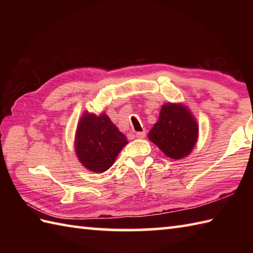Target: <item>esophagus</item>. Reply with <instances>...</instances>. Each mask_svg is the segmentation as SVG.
<instances>
[{
    "label": "esophagus",
    "mask_w": 253,
    "mask_h": 253,
    "mask_svg": "<svg viewBox=\"0 0 253 253\" xmlns=\"http://www.w3.org/2000/svg\"><path fill=\"white\" fill-rule=\"evenodd\" d=\"M136 137L138 138V139H143L144 137H146V131H139V132H137L136 133Z\"/></svg>",
    "instance_id": "esophagus-1"
}]
</instances>
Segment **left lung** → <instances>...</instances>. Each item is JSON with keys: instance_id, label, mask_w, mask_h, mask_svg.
<instances>
[{"instance_id": "8db88e82", "label": "left lung", "mask_w": 253, "mask_h": 253, "mask_svg": "<svg viewBox=\"0 0 253 253\" xmlns=\"http://www.w3.org/2000/svg\"><path fill=\"white\" fill-rule=\"evenodd\" d=\"M198 132L196 118L185 105L166 103L148 137L169 158L180 160L192 151Z\"/></svg>"}]
</instances>
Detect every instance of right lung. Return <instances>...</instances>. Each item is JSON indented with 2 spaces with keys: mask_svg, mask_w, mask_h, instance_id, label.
Segmentation results:
<instances>
[{
  "mask_svg": "<svg viewBox=\"0 0 253 253\" xmlns=\"http://www.w3.org/2000/svg\"><path fill=\"white\" fill-rule=\"evenodd\" d=\"M127 143L125 135L105 113L95 115L85 112L80 118L75 136V151L87 169L95 173L107 170Z\"/></svg>",
  "mask_w": 253,
  "mask_h": 253,
  "instance_id": "obj_1",
  "label": "right lung"
}]
</instances>
